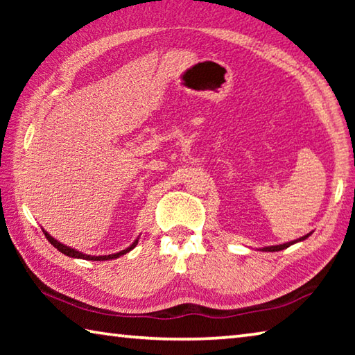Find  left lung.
Returning a JSON list of instances; mask_svg holds the SVG:
<instances>
[{
	"label": "left lung",
	"instance_id": "1",
	"mask_svg": "<svg viewBox=\"0 0 355 355\" xmlns=\"http://www.w3.org/2000/svg\"><path fill=\"white\" fill-rule=\"evenodd\" d=\"M309 236H310V233H309V235L302 236V238H299V239H294V241H290V243L279 244V245H269V248H261V249H257V250H263V252H279V250H284V249H286V248H290L291 244H296V243H299V241H304V239H307Z\"/></svg>",
	"mask_w": 355,
	"mask_h": 355
}]
</instances>
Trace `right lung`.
<instances>
[{"label": "right lung", "instance_id": "1", "mask_svg": "<svg viewBox=\"0 0 355 355\" xmlns=\"http://www.w3.org/2000/svg\"><path fill=\"white\" fill-rule=\"evenodd\" d=\"M42 232L45 233V238L48 239V241L51 243V245H55V248H56L59 252H62L64 255L71 257V258H83V260H92V261H103V260H112V258H119L120 255L127 254V252H130L131 249H135L136 245H137V241H139V238H137L136 241L130 245V248H127V249L122 250V252H117V254H111V255H98V257H95V255H87V254H83V252H78V250H75V249L67 248V245L61 244L59 241H56L55 238H51L50 235H48V233L44 230V228H42Z\"/></svg>", "mask_w": 355, "mask_h": 355}]
</instances>
